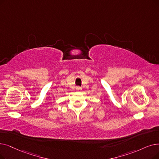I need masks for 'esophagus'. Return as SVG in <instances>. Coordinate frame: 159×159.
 I'll return each instance as SVG.
<instances>
[{"label":"esophagus","mask_w":159,"mask_h":159,"mask_svg":"<svg viewBox=\"0 0 159 159\" xmlns=\"http://www.w3.org/2000/svg\"><path fill=\"white\" fill-rule=\"evenodd\" d=\"M76 89H77L78 91H80L81 89H82V88H81V87H80V86H77V88H76Z\"/></svg>","instance_id":"1"}]
</instances>
